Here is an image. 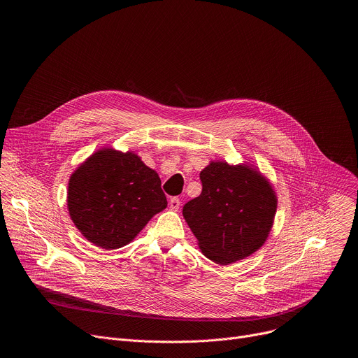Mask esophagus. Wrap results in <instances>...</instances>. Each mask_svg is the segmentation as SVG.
I'll return each instance as SVG.
<instances>
[{
    "label": "esophagus",
    "instance_id": "1",
    "mask_svg": "<svg viewBox=\"0 0 358 358\" xmlns=\"http://www.w3.org/2000/svg\"><path fill=\"white\" fill-rule=\"evenodd\" d=\"M180 206H181V201H180V198L173 196V198L170 199V208H171L173 211H177V210L180 208Z\"/></svg>",
    "mask_w": 358,
    "mask_h": 358
}]
</instances>
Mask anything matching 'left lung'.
I'll return each instance as SVG.
<instances>
[{
    "label": "left lung",
    "instance_id": "obj_1",
    "mask_svg": "<svg viewBox=\"0 0 358 358\" xmlns=\"http://www.w3.org/2000/svg\"><path fill=\"white\" fill-rule=\"evenodd\" d=\"M202 191L182 215L202 253L218 265L241 261L266 241L276 214L272 185L249 166L211 163L199 173Z\"/></svg>",
    "mask_w": 358,
    "mask_h": 358
}]
</instances>
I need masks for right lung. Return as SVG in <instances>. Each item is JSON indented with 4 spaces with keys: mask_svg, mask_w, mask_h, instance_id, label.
Listing matches in <instances>:
<instances>
[{
    "mask_svg": "<svg viewBox=\"0 0 358 358\" xmlns=\"http://www.w3.org/2000/svg\"><path fill=\"white\" fill-rule=\"evenodd\" d=\"M166 207L159 174L131 151L99 150L69 180L73 224L87 241L108 250L127 245Z\"/></svg>",
    "mask_w": 358,
    "mask_h": 358,
    "instance_id": "add662e5",
    "label": "right lung"
}]
</instances>
